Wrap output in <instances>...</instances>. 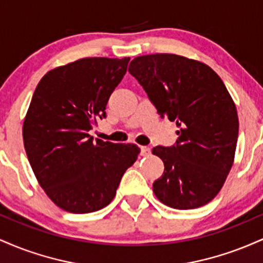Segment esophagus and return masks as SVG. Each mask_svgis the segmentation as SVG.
Masks as SVG:
<instances>
[{
    "instance_id": "1",
    "label": "esophagus",
    "mask_w": 263,
    "mask_h": 263,
    "mask_svg": "<svg viewBox=\"0 0 263 263\" xmlns=\"http://www.w3.org/2000/svg\"><path fill=\"white\" fill-rule=\"evenodd\" d=\"M151 155V148L149 147H146V146H143V147H141V156H149Z\"/></svg>"
}]
</instances>
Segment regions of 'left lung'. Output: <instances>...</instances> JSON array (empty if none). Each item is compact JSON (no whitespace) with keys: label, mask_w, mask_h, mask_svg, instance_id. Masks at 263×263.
<instances>
[{"label":"left lung","mask_w":263,"mask_h":263,"mask_svg":"<svg viewBox=\"0 0 263 263\" xmlns=\"http://www.w3.org/2000/svg\"><path fill=\"white\" fill-rule=\"evenodd\" d=\"M129 74L147 92L161 117L176 121L179 136L153 155L164 163L153 192L163 204L186 210L216 197L234 163L237 111L210 66L176 54H151L129 63Z\"/></svg>","instance_id":"1"}]
</instances>
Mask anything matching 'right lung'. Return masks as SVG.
<instances>
[{"label":"right lung","mask_w":263,"mask_h":263,"mask_svg":"<svg viewBox=\"0 0 263 263\" xmlns=\"http://www.w3.org/2000/svg\"><path fill=\"white\" fill-rule=\"evenodd\" d=\"M129 58H83L48 71L38 83L23 123V142L37 180L54 204L74 214L112 201L137 159L136 144L89 135L127 70Z\"/></svg>","instance_id":"add662e5"}]
</instances>
